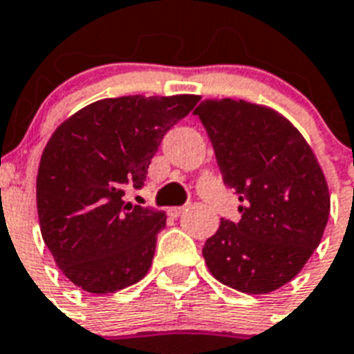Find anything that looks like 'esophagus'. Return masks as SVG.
I'll return each instance as SVG.
<instances>
[{"label": "esophagus", "mask_w": 354, "mask_h": 354, "mask_svg": "<svg viewBox=\"0 0 354 354\" xmlns=\"http://www.w3.org/2000/svg\"><path fill=\"white\" fill-rule=\"evenodd\" d=\"M186 206H171V208H168V216L169 217H179L183 212H185Z\"/></svg>", "instance_id": "obj_1"}]
</instances>
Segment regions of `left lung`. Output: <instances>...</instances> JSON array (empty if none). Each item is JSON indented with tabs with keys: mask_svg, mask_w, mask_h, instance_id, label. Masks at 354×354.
I'll return each mask as SVG.
<instances>
[{
	"mask_svg": "<svg viewBox=\"0 0 354 354\" xmlns=\"http://www.w3.org/2000/svg\"><path fill=\"white\" fill-rule=\"evenodd\" d=\"M223 180L239 195L241 219H221L203 247L212 276L247 294L283 287L320 245L329 219L327 180L313 149L270 107L245 100L197 106Z\"/></svg>",
	"mask_w": 354,
	"mask_h": 354,
	"instance_id": "left-lung-1",
	"label": "left lung"
}]
</instances>
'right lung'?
<instances>
[{
	"label": "right lung",
	"mask_w": 354,
	"mask_h": 354,
	"mask_svg": "<svg viewBox=\"0 0 354 354\" xmlns=\"http://www.w3.org/2000/svg\"><path fill=\"white\" fill-rule=\"evenodd\" d=\"M197 102V95L104 98L53 133L36 206L45 245L76 287L117 292L148 274L166 214L124 203V190L142 188L164 135Z\"/></svg>",
	"instance_id": "obj_1"
}]
</instances>
